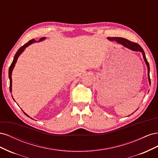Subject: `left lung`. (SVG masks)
<instances>
[{
    "instance_id": "left-lung-1",
    "label": "left lung",
    "mask_w": 158,
    "mask_h": 158,
    "mask_svg": "<svg viewBox=\"0 0 158 158\" xmlns=\"http://www.w3.org/2000/svg\"><path fill=\"white\" fill-rule=\"evenodd\" d=\"M107 39L110 41H115L116 42H117L118 44L122 45L123 46H124L125 47H126V48L128 49H131L133 51H139V52H141L142 54V56H143V58H144V60L145 61V63L147 66V69H148V81H149V83L150 84H151V82H150V65H149V63H148V62L146 59V55H145V52L144 51V50H143V49L142 48V47L138 45L137 44H136V43H133L131 41H129L127 39H125V38H123V37H107ZM130 116V115H129Z\"/></svg>"
}]
</instances>
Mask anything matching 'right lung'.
Listing matches in <instances>:
<instances>
[{
  "mask_svg": "<svg viewBox=\"0 0 158 158\" xmlns=\"http://www.w3.org/2000/svg\"><path fill=\"white\" fill-rule=\"evenodd\" d=\"M45 39H46V37H41V38H40V40H39V41H38V42L44 41V40H45ZM35 42H37V41H36L34 39H33V40H31L28 41V42L27 43V44H26L24 45H23L22 47H20V48L18 50V51L16 52V53L15 56H14V57L13 61H12V64H11V65H10V68H9V70H8V76H9V79H10V92H12V70H13V69H14V66H15V64H16V62H17V60H18V57H19V56H20V55L22 53L23 51L26 49V48L27 47H28L29 45H30L31 44H33V43H35ZM13 99H14V98H13ZM22 111H23V110H22ZM23 113H24V114H26V115L28 117H30L29 115H28V114H27L26 113L23 112ZM30 118H31V119H33L31 117H30Z\"/></svg>",
  "mask_w": 158,
  "mask_h": 158,
  "instance_id": "1",
  "label": "right lung"
}]
</instances>
